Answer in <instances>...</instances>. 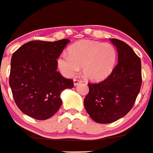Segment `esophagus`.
Instances as JSON below:
<instances>
[{"label":"esophagus","mask_w":153,"mask_h":153,"mask_svg":"<svg viewBox=\"0 0 153 153\" xmlns=\"http://www.w3.org/2000/svg\"><path fill=\"white\" fill-rule=\"evenodd\" d=\"M81 82H82V80L79 79H74V85L75 86L77 85H79Z\"/></svg>","instance_id":"34e87169"}]
</instances>
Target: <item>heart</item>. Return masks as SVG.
Returning <instances> with one entry per match:
<instances>
[{
	"mask_svg": "<svg viewBox=\"0 0 153 153\" xmlns=\"http://www.w3.org/2000/svg\"><path fill=\"white\" fill-rule=\"evenodd\" d=\"M116 59L117 52L112 44L82 40L71 45L68 54L61 55L57 64L66 76H73L82 67V74L86 79L101 82L111 74Z\"/></svg>",
	"mask_w": 153,
	"mask_h": 153,
	"instance_id": "obj_1",
	"label": "heart"
}]
</instances>
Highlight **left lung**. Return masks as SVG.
Returning a JSON list of instances; mask_svg holds the SVG:
<instances>
[{
  "label": "left lung",
  "mask_w": 153,
  "mask_h": 153,
  "mask_svg": "<svg viewBox=\"0 0 153 153\" xmlns=\"http://www.w3.org/2000/svg\"><path fill=\"white\" fill-rule=\"evenodd\" d=\"M116 47L118 64L106 79L88 83L84 106L90 117L100 124L114 122L132 109L141 86V62L131 47L118 39H110Z\"/></svg>",
  "instance_id": "8db88e82"
}]
</instances>
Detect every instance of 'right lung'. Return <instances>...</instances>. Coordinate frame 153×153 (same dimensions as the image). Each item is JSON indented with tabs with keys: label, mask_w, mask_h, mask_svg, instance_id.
Returning <instances> with one entry per match:
<instances>
[{
	"label": "right lung",
	"mask_w": 153,
	"mask_h": 153,
	"mask_svg": "<svg viewBox=\"0 0 153 153\" xmlns=\"http://www.w3.org/2000/svg\"><path fill=\"white\" fill-rule=\"evenodd\" d=\"M69 42L30 41L12 54L9 85L17 106L30 117L51 118L62 105V91L74 87L73 80L56 71V59Z\"/></svg>",
	"instance_id": "add662e5"
}]
</instances>
